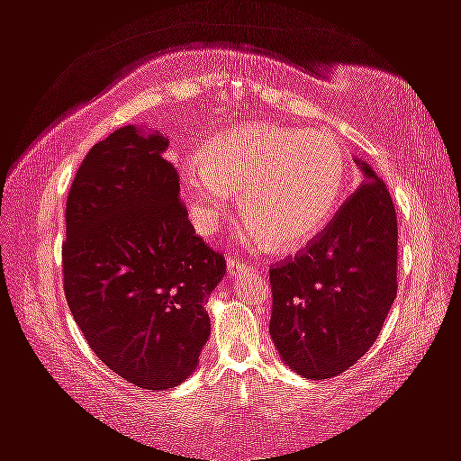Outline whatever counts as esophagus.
Wrapping results in <instances>:
<instances>
[{"instance_id": "esophagus-1", "label": "esophagus", "mask_w": 461, "mask_h": 461, "mask_svg": "<svg viewBox=\"0 0 461 461\" xmlns=\"http://www.w3.org/2000/svg\"><path fill=\"white\" fill-rule=\"evenodd\" d=\"M250 267V263H246V260H242V258H238V257H228V271L231 273V275H236V273H242V271H246Z\"/></svg>"}]
</instances>
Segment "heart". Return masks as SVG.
Wrapping results in <instances>:
<instances>
[{
    "label": "heart",
    "mask_w": 461,
    "mask_h": 461,
    "mask_svg": "<svg viewBox=\"0 0 461 461\" xmlns=\"http://www.w3.org/2000/svg\"><path fill=\"white\" fill-rule=\"evenodd\" d=\"M192 223L215 231L242 192L252 244L302 249L331 223L348 182V155L327 130L246 123L209 140L203 161L180 165Z\"/></svg>",
    "instance_id": "obj_1"
}]
</instances>
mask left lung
Instances as JSON below:
<instances>
[{
  "label": "left lung",
  "mask_w": 461,
  "mask_h": 461,
  "mask_svg": "<svg viewBox=\"0 0 461 461\" xmlns=\"http://www.w3.org/2000/svg\"><path fill=\"white\" fill-rule=\"evenodd\" d=\"M364 180L306 250L269 269L271 339L304 379L341 375L368 352L397 294V217L384 182Z\"/></svg>",
  "instance_id": "8db88e82"
}]
</instances>
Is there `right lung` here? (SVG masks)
Here are the masks:
<instances>
[{
    "label": "right lung",
    "instance_id": "obj_1",
    "mask_svg": "<svg viewBox=\"0 0 461 461\" xmlns=\"http://www.w3.org/2000/svg\"><path fill=\"white\" fill-rule=\"evenodd\" d=\"M167 147L136 126L95 144L68 194L61 246L66 300L88 346L153 391L194 373L211 335L204 302L225 275L188 221Z\"/></svg>",
    "mask_w": 461,
    "mask_h": 461
}]
</instances>
